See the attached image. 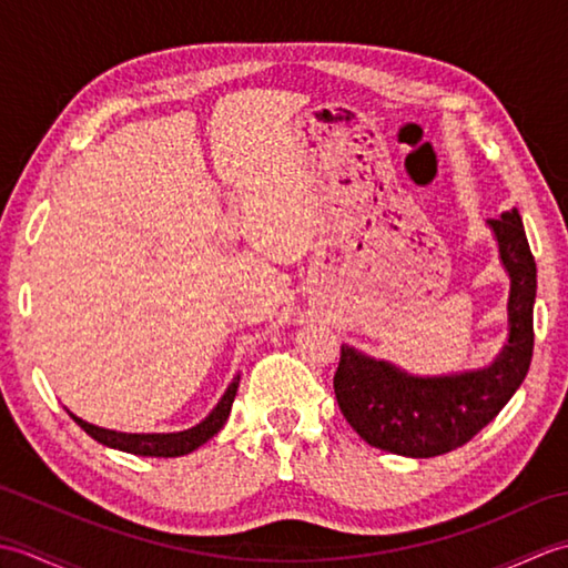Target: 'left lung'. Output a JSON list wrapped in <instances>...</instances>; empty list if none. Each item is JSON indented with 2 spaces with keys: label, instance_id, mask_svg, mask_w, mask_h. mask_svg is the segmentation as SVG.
Returning <instances> with one entry per match:
<instances>
[{
  "label": "left lung",
  "instance_id": "obj_1",
  "mask_svg": "<svg viewBox=\"0 0 568 568\" xmlns=\"http://www.w3.org/2000/svg\"><path fill=\"white\" fill-rule=\"evenodd\" d=\"M510 275L508 342L493 364L452 376H409L388 361L342 346L334 393L348 425L376 449L429 458L458 449L496 419L520 388L535 348L537 265L517 210L488 220Z\"/></svg>",
  "mask_w": 568,
  "mask_h": 568
}]
</instances>
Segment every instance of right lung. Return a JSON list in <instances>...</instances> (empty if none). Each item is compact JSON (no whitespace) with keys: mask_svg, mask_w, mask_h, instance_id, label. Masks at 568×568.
<instances>
[{"mask_svg":"<svg viewBox=\"0 0 568 568\" xmlns=\"http://www.w3.org/2000/svg\"><path fill=\"white\" fill-rule=\"evenodd\" d=\"M239 390V376L229 383L226 393L222 395V400L216 403L212 413L204 417L200 425L190 427L185 432H171V434H126V432H114V429H104L98 425H90L80 417H75L68 409V415L78 422V425L90 434L92 439H98L104 446H112V449L126 452V454H136V456H185L190 452H195L197 446H202L207 439H212L216 432L224 427V422L232 413V403Z\"/></svg>","mask_w":568,"mask_h":568,"instance_id":"add662e5","label":"right lung"}]
</instances>
